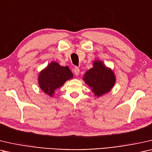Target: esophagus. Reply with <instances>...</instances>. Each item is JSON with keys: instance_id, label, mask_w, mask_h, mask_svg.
I'll return each instance as SVG.
<instances>
[{"instance_id": "obj_1", "label": "esophagus", "mask_w": 152, "mask_h": 152, "mask_svg": "<svg viewBox=\"0 0 152 152\" xmlns=\"http://www.w3.org/2000/svg\"><path fill=\"white\" fill-rule=\"evenodd\" d=\"M74 74H75L76 76H78L79 75V73H80V69H79L78 67H76L75 68H74Z\"/></svg>"}]
</instances>
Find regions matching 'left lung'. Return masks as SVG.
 Here are the masks:
<instances>
[{
	"mask_svg": "<svg viewBox=\"0 0 152 152\" xmlns=\"http://www.w3.org/2000/svg\"><path fill=\"white\" fill-rule=\"evenodd\" d=\"M83 80L91 89L94 96L100 97L113 88L116 83V76L111 68L97 60L93 62V67L86 72Z\"/></svg>",
	"mask_w": 152,
	"mask_h": 152,
	"instance_id": "8db88e82",
	"label": "left lung"
}]
</instances>
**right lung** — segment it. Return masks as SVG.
I'll return each mask as SVG.
<instances>
[{"mask_svg":"<svg viewBox=\"0 0 152 152\" xmlns=\"http://www.w3.org/2000/svg\"><path fill=\"white\" fill-rule=\"evenodd\" d=\"M73 78V74L67 66L63 67L57 62L52 61L40 72L38 81L44 93L53 97L57 89Z\"/></svg>","mask_w":152,"mask_h":152,"instance_id":"obj_1","label":"right lung"}]
</instances>
